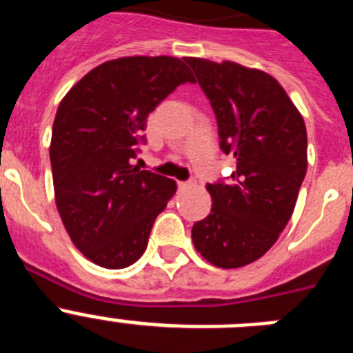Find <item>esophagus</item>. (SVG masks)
I'll list each match as a JSON object with an SVG mask.
<instances>
[{
	"label": "esophagus",
	"instance_id": "esophagus-1",
	"mask_svg": "<svg viewBox=\"0 0 353 353\" xmlns=\"http://www.w3.org/2000/svg\"><path fill=\"white\" fill-rule=\"evenodd\" d=\"M194 185V180H187V182H179L180 189H187V187Z\"/></svg>",
	"mask_w": 353,
	"mask_h": 353
}]
</instances>
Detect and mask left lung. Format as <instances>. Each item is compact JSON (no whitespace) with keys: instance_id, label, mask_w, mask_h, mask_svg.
Segmentation results:
<instances>
[{"instance_id":"obj_1","label":"left lung","mask_w":353,"mask_h":353,"mask_svg":"<svg viewBox=\"0 0 353 353\" xmlns=\"http://www.w3.org/2000/svg\"><path fill=\"white\" fill-rule=\"evenodd\" d=\"M210 101L219 146L236 161L208 183L212 210L192 226L199 254L221 269L261 258L295 208L307 170L304 120L274 77L233 61L183 58Z\"/></svg>"}]
</instances>
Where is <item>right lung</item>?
Instances as JSON below:
<instances>
[{
	"label": "right lung",
	"mask_w": 353,
	"mask_h": 353,
	"mask_svg": "<svg viewBox=\"0 0 353 353\" xmlns=\"http://www.w3.org/2000/svg\"><path fill=\"white\" fill-rule=\"evenodd\" d=\"M196 83L171 56H130L88 72L65 95L52 125L56 207L72 242L104 269H125L145 252L174 180L139 170L146 118L176 86Z\"/></svg>",
	"instance_id": "right-lung-1"
}]
</instances>
